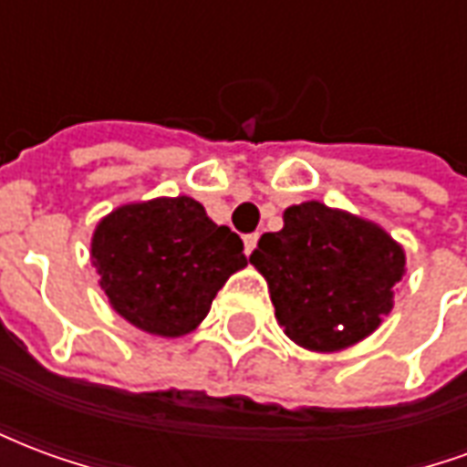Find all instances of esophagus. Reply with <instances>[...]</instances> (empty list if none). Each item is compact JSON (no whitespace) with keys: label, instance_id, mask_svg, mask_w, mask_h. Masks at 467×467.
Wrapping results in <instances>:
<instances>
[{"label":"esophagus","instance_id":"esophagus-1","mask_svg":"<svg viewBox=\"0 0 467 467\" xmlns=\"http://www.w3.org/2000/svg\"><path fill=\"white\" fill-rule=\"evenodd\" d=\"M254 247H257V234H244V253L253 254Z\"/></svg>","mask_w":467,"mask_h":467}]
</instances>
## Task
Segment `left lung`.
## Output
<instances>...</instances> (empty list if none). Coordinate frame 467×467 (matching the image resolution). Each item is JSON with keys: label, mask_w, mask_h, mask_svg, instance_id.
Listing matches in <instances>:
<instances>
[{"label": "left lung", "mask_w": 467, "mask_h": 467, "mask_svg": "<svg viewBox=\"0 0 467 467\" xmlns=\"http://www.w3.org/2000/svg\"><path fill=\"white\" fill-rule=\"evenodd\" d=\"M280 233H265L250 263L270 287L293 343L345 350L378 330L405 275V253L375 223L327 204H293Z\"/></svg>", "instance_id": "1"}]
</instances>
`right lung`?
Listing matches in <instances>:
<instances>
[{"label": "right lung", "instance_id": "right-lung-1", "mask_svg": "<svg viewBox=\"0 0 467 467\" xmlns=\"http://www.w3.org/2000/svg\"><path fill=\"white\" fill-rule=\"evenodd\" d=\"M243 240L192 197L117 207L92 234V265L109 305L150 335L180 337L202 323L217 290L247 265Z\"/></svg>", "mask_w": 467, "mask_h": 467}]
</instances>
